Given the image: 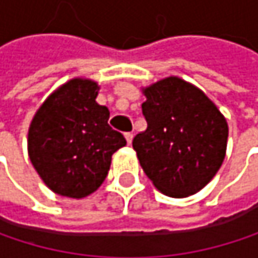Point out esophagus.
I'll list each match as a JSON object with an SVG mask.
<instances>
[{"label":"esophagus","mask_w":258,"mask_h":258,"mask_svg":"<svg viewBox=\"0 0 258 258\" xmlns=\"http://www.w3.org/2000/svg\"><path fill=\"white\" fill-rule=\"evenodd\" d=\"M124 136H125V140H127V143H128V145H131V142H133V134H131V133H125Z\"/></svg>","instance_id":"esophagus-1"}]
</instances>
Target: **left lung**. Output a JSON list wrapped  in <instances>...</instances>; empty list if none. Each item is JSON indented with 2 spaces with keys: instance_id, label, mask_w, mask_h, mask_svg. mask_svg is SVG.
Here are the masks:
<instances>
[{
  "instance_id": "1",
  "label": "left lung",
  "mask_w": 258,
  "mask_h": 258,
  "mask_svg": "<svg viewBox=\"0 0 258 258\" xmlns=\"http://www.w3.org/2000/svg\"><path fill=\"white\" fill-rule=\"evenodd\" d=\"M143 94L148 127L133 139L143 172L166 196L196 194L224 161L226 118L203 91L175 76L152 83Z\"/></svg>"
}]
</instances>
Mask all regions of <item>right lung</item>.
Here are the masks:
<instances>
[{"label":"right lung","mask_w":258,"mask_h":258,"mask_svg":"<svg viewBox=\"0 0 258 258\" xmlns=\"http://www.w3.org/2000/svg\"><path fill=\"white\" fill-rule=\"evenodd\" d=\"M98 83L72 79L53 91L34 115L28 130L29 160L56 194L83 199L107 176L112 155L127 145L100 106Z\"/></svg>","instance_id":"right-lung-1"}]
</instances>
